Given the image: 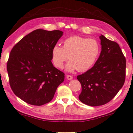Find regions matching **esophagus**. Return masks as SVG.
<instances>
[{
	"label": "esophagus",
	"mask_w": 133,
	"mask_h": 133,
	"mask_svg": "<svg viewBox=\"0 0 133 133\" xmlns=\"http://www.w3.org/2000/svg\"><path fill=\"white\" fill-rule=\"evenodd\" d=\"M66 78L68 80H71L73 79V76H71V75H67L66 76Z\"/></svg>",
	"instance_id": "1"
}]
</instances>
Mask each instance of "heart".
I'll list each match as a JSON object with an SVG mask.
<instances>
[{"instance_id": "heart-1", "label": "heart", "mask_w": 133, "mask_h": 133, "mask_svg": "<svg viewBox=\"0 0 133 133\" xmlns=\"http://www.w3.org/2000/svg\"><path fill=\"white\" fill-rule=\"evenodd\" d=\"M100 51V46L96 40L79 36H72L64 40L63 46L56 44L51 50V58L55 67H63L64 63L70 60L66 65L67 71L78 70H88L95 63Z\"/></svg>"}]
</instances>
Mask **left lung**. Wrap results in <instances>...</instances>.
<instances>
[{"instance_id": "obj_1", "label": "left lung", "mask_w": 133, "mask_h": 133, "mask_svg": "<svg viewBox=\"0 0 133 133\" xmlns=\"http://www.w3.org/2000/svg\"><path fill=\"white\" fill-rule=\"evenodd\" d=\"M100 39L102 51L94 66L77 76L82 85L79 100L90 106H98L111 100L124 85L126 60L116 42L103 35Z\"/></svg>"}]
</instances>
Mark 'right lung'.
I'll list each match as a JSON object with an SVG mask.
<instances>
[{
	"label": "right lung",
	"mask_w": 133,
	"mask_h": 133,
	"mask_svg": "<svg viewBox=\"0 0 133 133\" xmlns=\"http://www.w3.org/2000/svg\"><path fill=\"white\" fill-rule=\"evenodd\" d=\"M60 30L37 29L26 35L10 51L7 70L11 89L22 100L42 105L52 100L64 74L51 63V50L62 36Z\"/></svg>",
	"instance_id": "right-lung-1"
}]
</instances>
